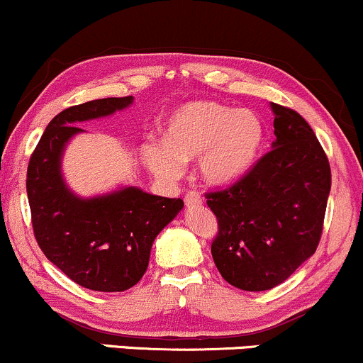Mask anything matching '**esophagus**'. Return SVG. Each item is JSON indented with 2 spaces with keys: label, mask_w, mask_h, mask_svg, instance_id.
I'll list each match as a JSON object with an SVG mask.
<instances>
[{
  "label": "esophagus",
  "mask_w": 363,
  "mask_h": 363,
  "mask_svg": "<svg viewBox=\"0 0 363 363\" xmlns=\"http://www.w3.org/2000/svg\"><path fill=\"white\" fill-rule=\"evenodd\" d=\"M185 203L189 207H194V206H201L202 203V197L199 195L197 192H189L185 195Z\"/></svg>",
  "instance_id": "esophagus-1"
}]
</instances>
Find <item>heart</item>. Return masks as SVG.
Returning <instances> with one entry per match:
<instances>
[{
    "label": "heart",
    "instance_id": "heart-1",
    "mask_svg": "<svg viewBox=\"0 0 363 363\" xmlns=\"http://www.w3.org/2000/svg\"><path fill=\"white\" fill-rule=\"evenodd\" d=\"M262 128L248 109L216 101L182 106L164 127V142L147 140L142 160L154 177L166 183L180 180L185 162L197 160L201 178L209 185L235 182L254 161Z\"/></svg>",
    "mask_w": 363,
    "mask_h": 363
}]
</instances>
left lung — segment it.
Listing matches in <instances>:
<instances>
[{
	"label": "left lung",
	"instance_id": "left-lung-1",
	"mask_svg": "<svg viewBox=\"0 0 363 363\" xmlns=\"http://www.w3.org/2000/svg\"><path fill=\"white\" fill-rule=\"evenodd\" d=\"M274 142L245 177L211 192L219 233L211 247L228 283L245 291L278 286L319 245L331 168L311 125L271 103Z\"/></svg>",
	"mask_w": 363,
	"mask_h": 363
}]
</instances>
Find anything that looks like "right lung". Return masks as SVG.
<instances>
[{"label":"right lung","mask_w":363,"mask_h":363,"mask_svg":"<svg viewBox=\"0 0 363 363\" xmlns=\"http://www.w3.org/2000/svg\"><path fill=\"white\" fill-rule=\"evenodd\" d=\"M133 96L72 106L50 121L27 168V197L40 250L72 281L94 291H125L147 271L156 236L183 209L182 199L120 186L80 197L65 182L61 160L84 121L115 115Z\"/></svg>","instance_id":"add662e5"}]
</instances>
